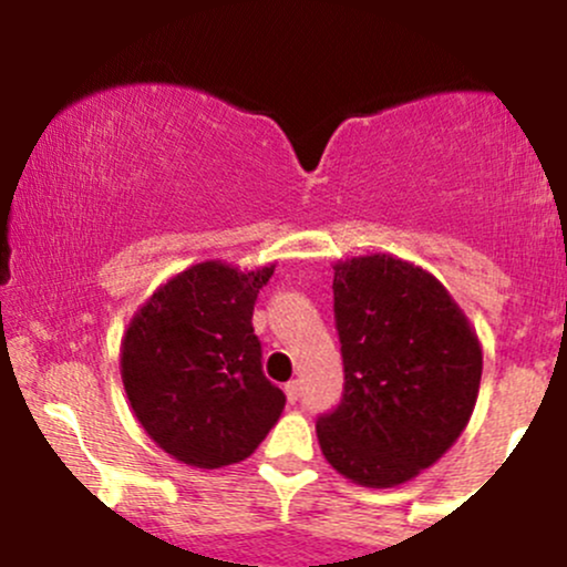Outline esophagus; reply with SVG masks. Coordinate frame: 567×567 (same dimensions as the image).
I'll list each match as a JSON object with an SVG mask.
<instances>
[{"mask_svg":"<svg viewBox=\"0 0 567 567\" xmlns=\"http://www.w3.org/2000/svg\"><path fill=\"white\" fill-rule=\"evenodd\" d=\"M285 396H288V402L292 405V402H296L298 396H301V383H298V381L285 383Z\"/></svg>","mask_w":567,"mask_h":567,"instance_id":"34e87169","label":"esophagus"}]
</instances>
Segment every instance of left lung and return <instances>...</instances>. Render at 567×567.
<instances>
[{"mask_svg":"<svg viewBox=\"0 0 567 567\" xmlns=\"http://www.w3.org/2000/svg\"><path fill=\"white\" fill-rule=\"evenodd\" d=\"M343 400L317 421L322 455L362 487H396L434 466L477 405L483 347L432 271L389 252L333 266Z\"/></svg>","mask_w":567,"mask_h":567,"instance_id":"left-lung-1","label":"left lung"}]
</instances>
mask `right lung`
Returning <instances> with one entry per match:
<instances>
[{
  "instance_id": "obj_1",
  "label": "right lung",
  "mask_w": 567,
  "mask_h": 567,
  "mask_svg": "<svg viewBox=\"0 0 567 567\" xmlns=\"http://www.w3.org/2000/svg\"><path fill=\"white\" fill-rule=\"evenodd\" d=\"M275 264L243 271L202 261L173 275L138 306L120 349L125 394L167 455L194 470L239 464L285 410L264 375L252 333L258 290Z\"/></svg>"
}]
</instances>
